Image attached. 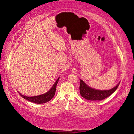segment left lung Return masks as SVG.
<instances>
[{"mask_svg":"<svg viewBox=\"0 0 134 134\" xmlns=\"http://www.w3.org/2000/svg\"><path fill=\"white\" fill-rule=\"evenodd\" d=\"M80 93L82 97L91 101H101L108 97L116 91L119 85V83L115 87L109 90H98L92 88L80 79Z\"/></svg>","mask_w":134,"mask_h":134,"instance_id":"1","label":"left lung"}]
</instances>
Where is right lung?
<instances>
[{"label":"right lung","mask_w":134,"mask_h":134,"mask_svg":"<svg viewBox=\"0 0 134 134\" xmlns=\"http://www.w3.org/2000/svg\"><path fill=\"white\" fill-rule=\"evenodd\" d=\"M59 77L58 78V79L56 80V81L55 82V83L53 85V87H51L50 90L47 92L46 93L38 95V96H32V97H28V96H24L21 94L20 93H19L21 96L26 99V100H28L32 102L36 103V104H44V103H46L48 101H49L51 98H52L55 95V91H56V87H57V85L58 83V81H59Z\"/></svg>","instance_id":"obj_1"}]
</instances>
